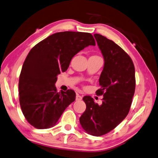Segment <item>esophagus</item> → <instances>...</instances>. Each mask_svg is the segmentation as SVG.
I'll return each mask as SVG.
<instances>
[{
	"label": "esophagus",
	"mask_w": 158,
	"mask_h": 158,
	"mask_svg": "<svg viewBox=\"0 0 158 158\" xmlns=\"http://www.w3.org/2000/svg\"><path fill=\"white\" fill-rule=\"evenodd\" d=\"M82 96L81 95H79L78 94H76V101H81V100H82Z\"/></svg>",
	"instance_id": "esophagus-1"
}]
</instances>
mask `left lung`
Listing matches in <instances>:
<instances>
[{"mask_svg": "<svg viewBox=\"0 0 158 158\" xmlns=\"http://www.w3.org/2000/svg\"><path fill=\"white\" fill-rule=\"evenodd\" d=\"M94 36L105 60L99 78L101 88L96 92L103 98L98 105L90 96H84L86 110L80 123L88 134L98 137L114 129L128 115L136 82L131 57L113 41L99 34Z\"/></svg>", "mask_w": 158, "mask_h": 158, "instance_id": "8db88e82", "label": "left lung"}]
</instances>
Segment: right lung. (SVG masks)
<instances>
[{
    "label": "right lung",
    "instance_id": "right-lung-1",
    "mask_svg": "<svg viewBox=\"0 0 158 158\" xmlns=\"http://www.w3.org/2000/svg\"><path fill=\"white\" fill-rule=\"evenodd\" d=\"M89 45H96L90 33L66 31L51 35L30 50L19 81V103L30 125L38 129L51 128L76 100L73 90L57 92L55 83L74 55Z\"/></svg>",
    "mask_w": 158,
    "mask_h": 158
}]
</instances>
